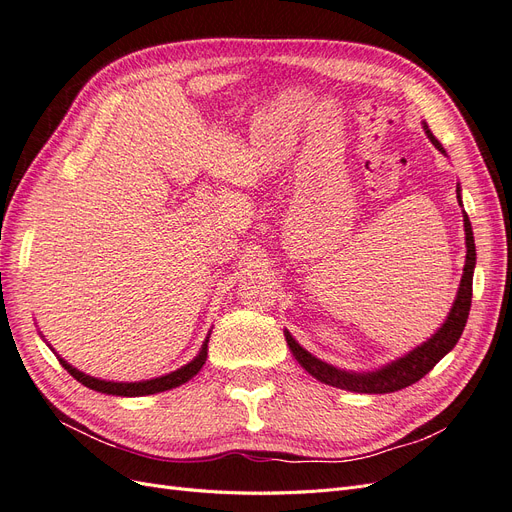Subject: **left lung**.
Returning a JSON list of instances; mask_svg holds the SVG:
<instances>
[{
    "label": "left lung",
    "mask_w": 512,
    "mask_h": 512,
    "mask_svg": "<svg viewBox=\"0 0 512 512\" xmlns=\"http://www.w3.org/2000/svg\"><path fill=\"white\" fill-rule=\"evenodd\" d=\"M423 130H425L429 141L433 143V147L446 156L442 143L431 134L427 123H423ZM457 200L461 205L459 183H457ZM463 230H466V250L468 252H466V265H463V275H461L457 297H455V303L451 307V312H448L444 324L427 339V342L416 346L408 354L399 356V359L382 365L376 371H346V369H339L335 365H329V363L316 359L312 352H307L297 342V339H294L288 331H284L286 344H288L294 359L299 361V365L307 371V374H312L316 380H320L324 384L335 386V389H344V391H352V393H369V395L401 391V389H406V386L421 380L425 374H429V371L436 367V363L442 361L444 356L455 348V344L459 342V337L463 333V327H466V322H468V314H470L472 277H474V267H476V245H474L472 224H470V218L466 211H463Z\"/></svg>",
    "instance_id": "1"
}]
</instances>
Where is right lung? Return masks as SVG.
Wrapping results in <instances>:
<instances>
[{
  "label": "right lung",
  "instance_id": "obj_1",
  "mask_svg": "<svg viewBox=\"0 0 512 512\" xmlns=\"http://www.w3.org/2000/svg\"><path fill=\"white\" fill-rule=\"evenodd\" d=\"M211 335V333H209ZM209 335L203 342V348L194 356V359L183 365L175 371H170L166 376L160 378H151V380H141V382H113V380H100L94 376H87L83 371H79L76 367H72L68 361L61 359L57 356L59 363L64 365V369H68V374L72 378L79 380L81 384H85L87 389L91 391H98V393H106V395H119V397H143V395H156L162 391H170V389H177V386L185 384L188 380H192L200 369H203L205 361H207V344H209Z\"/></svg>",
  "mask_w": 512,
  "mask_h": 512
}]
</instances>
